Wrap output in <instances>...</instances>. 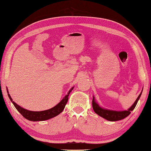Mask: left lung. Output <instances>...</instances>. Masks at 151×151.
<instances>
[{
	"mask_svg": "<svg viewBox=\"0 0 151 151\" xmlns=\"http://www.w3.org/2000/svg\"><path fill=\"white\" fill-rule=\"evenodd\" d=\"M143 90V89H142ZM142 90L140 94L139 95V96L137 98L135 102L133 103V104L127 110H123V111H116V110H111V109H108L104 108L102 107L99 106L95 100L94 96H93V100H92V108L93 109L96 114H97L98 116L100 117H103V118L106 119L108 121L110 122H116V121H119V120H121L125 118L126 117H127L129 115L131 114V111H133L134 108H135V106L137 104L138 101L140 98Z\"/></svg>",
	"mask_w": 151,
	"mask_h": 151,
	"instance_id": "left-lung-1",
	"label": "left lung"
}]
</instances>
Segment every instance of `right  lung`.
<instances>
[{"mask_svg":"<svg viewBox=\"0 0 151 151\" xmlns=\"http://www.w3.org/2000/svg\"><path fill=\"white\" fill-rule=\"evenodd\" d=\"M74 87H72L69 90V91L68 92L67 94L63 98L61 102L59 104H57L55 106H54L53 108L51 109H47V110L44 111H29L28 109H26L23 108H22L21 106L18 105L16 102H14L12 100V98H11L10 95L9 93V90H7V93L8 96L10 98L11 102H12L16 109L20 112V113L24 117H25L26 119L29 121L32 122H38V121H45V120H47L51 118H53V117L58 116L59 114H61V112L63 111V109L66 105L68 99V96H69L70 92L72 91Z\"/></svg>","mask_w":151,"mask_h":151,"instance_id":"right-lung-1","label":"right lung"}]
</instances>
